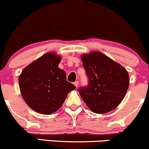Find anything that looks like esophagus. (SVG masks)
<instances>
[{
	"label": "esophagus",
	"mask_w": 149,
	"mask_h": 149,
	"mask_svg": "<svg viewBox=\"0 0 149 149\" xmlns=\"http://www.w3.org/2000/svg\"><path fill=\"white\" fill-rule=\"evenodd\" d=\"M73 84H74V86H76V87H78V81H76V82L73 83Z\"/></svg>",
	"instance_id": "34e87169"
}]
</instances>
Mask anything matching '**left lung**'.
I'll return each instance as SVG.
<instances>
[{"label": "left lung", "instance_id": "left-lung-1", "mask_svg": "<svg viewBox=\"0 0 149 149\" xmlns=\"http://www.w3.org/2000/svg\"><path fill=\"white\" fill-rule=\"evenodd\" d=\"M88 86L78 88L85 103L95 113L113 110L125 97L130 77L127 70L100 52L81 56Z\"/></svg>", "mask_w": 149, "mask_h": 149}]
</instances>
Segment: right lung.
Here are the masks:
<instances>
[{"mask_svg": "<svg viewBox=\"0 0 149 149\" xmlns=\"http://www.w3.org/2000/svg\"><path fill=\"white\" fill-rule=\"evenodd\" d=\"M61 56L48 52L22 70L18 81L21 95L36 112L51 114L58 110L68 93L76 86L66 81V73L58 67Z\"/></svg>", "mask_w": 149, "mask_h": 149, "instance_id": "obj_1", "label": "right lung"}]
</instances>
